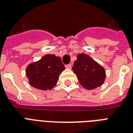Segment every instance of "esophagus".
Segmentation results:
<instances>
[{"instance_id": "obj_1", "label": "esophagus", "mask_w": 133, "mask_h": 133, "mask_svg": "<svg viewBox=\"0 0 133 133\" xmlns=\"http://www.w3.org/2000/svg\"><path fill=\"white\" fill-rule=\"evenodd\" d=\"M65 68L68 69H71L72 68V65L71 64H68V65H65Z\"/></svg>"}]
</instances>
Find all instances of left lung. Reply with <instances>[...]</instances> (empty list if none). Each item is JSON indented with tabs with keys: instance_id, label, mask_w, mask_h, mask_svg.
Returning a JSON list of instances; mask_svg holds the SVG:
<instances>
[{
	"instance_id": "1",
	"label": "left lung",
	"mask_w": 133,
	"mask_h": 133,
	"mask_svg": "<svg viewBox=\"0 0 133 133\" xmlns=\"http://www.w3.org/2000/svg\"><path fill=\"white\" fill-rule=\"evenodd\" d=\"M72 70L83 88L92 90L102 85L105 77V70L90 56L85 54L77 55Z\"/></svg>"
}]
</instances>
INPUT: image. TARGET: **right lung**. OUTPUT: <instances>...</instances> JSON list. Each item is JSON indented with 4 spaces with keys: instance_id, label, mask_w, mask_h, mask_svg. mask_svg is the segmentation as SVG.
<instances>
[{
    "instance_id": "obj_1",
    "label": "right lung",
    "mask_w": 133,
    "mask_h": 133,
    "mask_svg": "<svg viewBox=\"0 0 133 133\" xmlns=\"http://www.w3.org/2000/svg\"><path fill=\"white\" fill-rule=\"evenodd\" d=\"M64 70L60 57L54 54H46L38 61L28 65L26 75L32 87L47 90L55 86L59 75Z\"/></svg>"
}]
</instances>
